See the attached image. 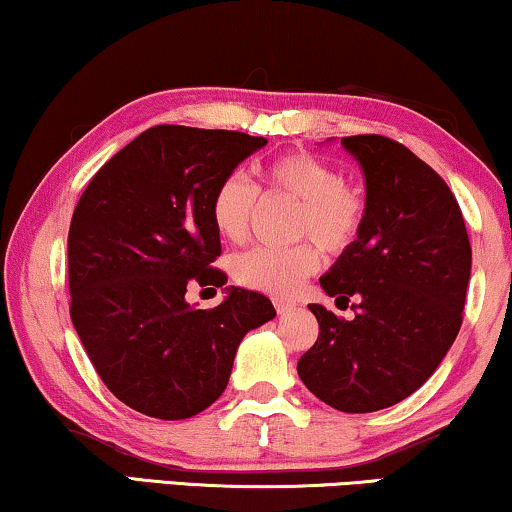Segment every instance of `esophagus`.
Returning <instances> with one entry per match:
<instances>
[{"label":"esophagus","instance_id":"esophagus-1","mask_svg":"<svg viewBox=\"0 0 512 512\" xmlns=\"http://www.w3.org/2000/svg\"><path fill=\"white\" fill-rule=\"evenodd\" d=\"M273 306H276V311H278L280 315L290 313V311H292V308H294V304H292V301H285V299H273Z\"/></svg>","mask_w":512,"mask_h":512}]
</instances>
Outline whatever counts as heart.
I'll return each instance as SVG.
<instances>
[{
	"instance_id": "1",
	"label": "heart",
	"mask_w": 512,
	"mask_h": 512,
	"mask_svg": "<svg viewBox=\"0 0 512 512\" xmlns=\"http://www.w3.org/2000/svg\"><path fill=\"white\" fill-rule=\"evenodd\" d=\"M269 192L297 199L292 234L301 241L290 248H253L234 259L241 285L273 297H292L320 266V249L343 253L362 232L366 197L355 183L341 178L334 164L311 153H287L266 164ZM257 213V190L243 174H227L215 185L211 220L222 239H248Z\"/></svg>"
}]
</instances>
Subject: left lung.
<instances>
[{
	"mask_svg": "<svg viewBox=\"0 0 512 512\" xmlns=\"http://www.w3.org/2000/svg\"><path fill=\"white\" fill-rule=\"evenodd\" d=\"M366 178L357 241L320 278L355 318L311 304L320 334L297 371L343 413L394 406L427 383L462 327L471 243L448 183L399 141L343 136Z\"/></svg>",
	"mask_w": 512,
	"mask_h": 512,
	"instance_id": "left-lung-1",
	"label": "left lung"
}]
</instances>
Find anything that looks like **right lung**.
<instances>
[{"instance_id":"right-lung-1","label":"right lung","mask_w":512,"mask_h":512,"mask_svg":"<svg viewBox=\"0 0 512 512\" xmlns=\"http://www.w3.org/2000/svg\"><path fill=\"white\" fill-rule=\"evenodd\" d=\"M266 146L229 129L157 125L97 171L69 227L71 322L104 385L129 408L185 420L225 392L243 336L276 311L229 287L220 306L192 308L187 285L222 287L215 185Z\"/></svg>"}]
</instances>
